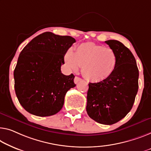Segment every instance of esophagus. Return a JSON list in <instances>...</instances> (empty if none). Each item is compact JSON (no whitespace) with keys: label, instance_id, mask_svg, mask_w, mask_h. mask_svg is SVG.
<instances>
[{"label":"esophagus","instance_id":"esophagus-1","mask_svg":"<svg viewBox=\"0 0 151 151\" xmlns=\"http://www.w3.org/2000/svg\"><path fill=\"white\" fill-rule=\"evenodd\" d=\"M81 81H82L81 78H79V77H78V76H75V79H74V81H75V84H77V83H78V82Z\"/></svg>","mask_w":151,"mask_h":151}]
</instances>
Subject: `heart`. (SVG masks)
Instances as JSON below:
<instances>
[{
    "instance_id": "b5f03b06",
    "label": "heart",
    "mask_w": 151,
    "mask_h": 151,
    "mask_svg": "<svg viewBox=\"0 0 151 151\" xmlns=\"http://www.w3.org/2000/svg\"><path fill=\"white\" fill-rule=\"evenodd\" d=\"M64 61L72 70H77L81 66L82 74L87 80L100 82L113 73L117 57L111 47L87 42L76 47L75 52L68 49L64 55Z\"/></svg>"
}]
</instances>
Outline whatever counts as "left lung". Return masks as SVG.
<instances>
[{
    "label": "left lung",
    "mask_w": 151,
    "mask_h": 151,
    "mask_svg": "<svg viewBox=\"0 0 151 151\" xmlns=\"http://www.w3.org/2000/svg\"><path fill=\"white\" fill-rule=\"evenodd\" d=\"M105 42L116 54V68L106 79L89 83L86 111L96 122L112 125L124 118L133 106L139 71L134 55L122 42L116 40Z\"/></svg>",
    "instance_id": "left-lung-1"
}]
</instances>
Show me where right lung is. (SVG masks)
Listing matches in <instances>:
<instances>
[{
  "label": "right lung",
  "mask_w": 151,
  "mask_h": 151,
  "mask_svg": "<svg viewBox=\"0 0 151 151\" xmlns=\"http://www.w3.org/2000/svg\"><path fill=\"white\" fill-rule=\"evenodd\" d=\"M76 40L70 36L46 32L37 36L20 53L14 70L15 91L20 104L30 114L58 113L66 92L75 87V76L61 72L64 55Z\"/></svg>",
  "instance_id": "add662e5"
}]
</instances>
